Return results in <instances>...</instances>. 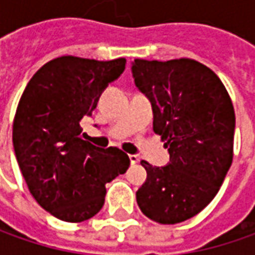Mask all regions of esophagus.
<instances>
[{"mask_svg":"<svg viewBox=\"0 0 255 255\" xmlns=\"http://www.w3.org/2000/svg\"><path fill=\"white\" fill-rule=\"evenodd\" d=\"M129 159H130L132 164H136V163L139 162V156L137 154H129Z\"/></svg>","mask_w":255,"mask_h":255,"instance_id":"34e87169","label":"esophagus"}]
</instances>
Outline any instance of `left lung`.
I'll return each mask as SVG.
<instances>
[{
  "instance_id": "8db88e82",
  "label": "left lung",
  "mask_w": 255,
  "mask_h": 255,
  "mask_svg": "<svg viewBox=\"0 0 255 255\" xmlns=\"http://www.w3.org/2000/svg\"><path fill=\"white\" fill-rule=\"evenodd\" d=\"M132 75L170 153L162 167L140 162L147 177L136 191L137 206L160 224L189 220L214 199L233 162L230 96L210 68L193 59H134Z\"/></svg>"
}]
</instances>
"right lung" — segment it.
Wrapping results in <instances>:
<instances>
[{
    "instance_id": "obj_1",
    "label": "right lung",
    "mask_w": 255,
    "mask_h": 255,
    "mask_svg": "<svg viewBox=\"0 0 255 255\" xmlns=\"http://www.w3.org/2000/svg\"><path fill=\"white\" fill-rule=\"evenodd\" d=\"M125 65V58H56L31 78L18 103L12 128L16 162L35 200L59 220L81 223L98 214L105 184L130 164L121 149H102L79 136V122L92 116Z\"/></svg>"
}]
</instances>
